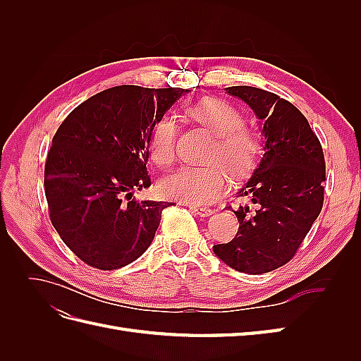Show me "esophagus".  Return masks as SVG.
<instances>
[{
	"mask_svg": "<svg viewBox=\"0 0 361 361\" xmlns=\"http://www.w3.org/2000/svg\"><path fill=\"white\" fill-rule=\"evenodd\" d=\"M190 209H191L194 214H197V215H200V216H209V215L214 214V211L209 209V207H202V206H190Z\"/></svg>",
	"mask_w": 361,
	"mask_h": 361,
	"instance_id": "obj_1",
	"label": "esophagus"
}]
</instances>
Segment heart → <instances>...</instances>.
Masks as SVG:
<instances>
[{
	"label": "heart",
	"mask_w": 361,
	"mask_h": 361,
	"mask_svg": "<svg viewBox=\"0 0 361 361\" xmlns=\"http://www.w3.org/2000/svg\"><path fill=\"white\" fill-rule=\"evenodd\" d=\"M191 116L209 128L216 137L206 167H182L161 182V192L188 204H209L227 191L228 173L244 176L259 158V140L244 128V116L221 99H206L191 108ZM149 155L158 167L171 166L176 158V123L170 116L159 118L152 129Z\"/></svg>",
	"instance_id": "b5f03b06"
}]
</instances>
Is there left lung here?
Segmentation results:
<instances>
[{"label":"left lung","instance_id":"1","mask_svg":"<svg viewBox=\"0 0 361 361\" xmlns=\"http://www.w3.org/2000/svg\"><path fill=\"white\" fill-rule=\"evenodd\" d=\"M226 92L244 101L260 120L264 155L238 191L256 207L233 211L239 228L214 253L247 274L277 269L295 256L324 203L325 161L318 137L297 106L257 87L235 85Z\"/></svg>","mask_w":361,"mask_h":361}]
</instances>
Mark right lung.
Returning <instances> with one entry per match:
<instances>
[{
    "label": "right lung",
    "instance_id": "right-lung-1",
    "mask_svg": "<svg viewBox=\"0 0 361 361\" xmlns=\"http://www.w3.org/2000/svg\"><path fill=\"white\" fill-rule=\"evenodd\" d=\"M190 90L118 85L78 105L52 138L45 164L51 223L87 265H129L154 241L171 203L133 199L150 187L152 129Z\"/></svg>",
    "mask_w": 361,
    "mask_h": 361
}]
</instances>
